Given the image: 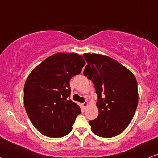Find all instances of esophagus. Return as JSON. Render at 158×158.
Wrapping results in <instances>:
<instances>
[{
	"label": "esophagus",
	"instance_id": "34e87169",
	"mask_svg": "<svg viewBox=\"0 0 158 158\" xmlns=\"http://www.w3.org/2000/svg\"><path fill=\"white\" fill-rule=\"evenodd\" d=\"M88 102H87V101H86V102L82 103V106H83V108H86L87 107H88Z\"/></svg>",
	"mask_w": 158,
	"mask_h": 158
}]
</instances>
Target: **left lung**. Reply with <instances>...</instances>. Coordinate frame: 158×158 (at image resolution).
Masks as SVG:
<instances>
[{
    "label": "left lung",
    "mask_w": 158,
    "mask_h": 158,
    "mask_svg": "<svg viewBox=\"0 0 158 158\" xmlns=\"http://www.w3.org/2000/svg\"><path fill=\"white\" fill-rule=\"evenodd\" d=\"M84 75L93 81L99 115L89 121L94 135L112 137L129 125L138 103L137 79L128 69L108 56L83 54Z\"/></svg>",
    "instance_id": "left-lung-1"
}]
</instances>
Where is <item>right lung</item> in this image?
<instances>
[{"instance_id":"add662e5","label":"right lung","mask_w":158,"mask_h":158,"mask_svg":"<svg viewBox=\"0 0 158 158\" xmlns=\"http://www.w3.org/2000/svg\"><path fill=\"white\" fill-rule=\"evenodd\" d=\"M85 64L80 55L59 52L47 58L28 76L23 103L32 125L42 135L57 138L71 131L81 109L69 99L70 80Z\"/></svg>"}]
</instances>
